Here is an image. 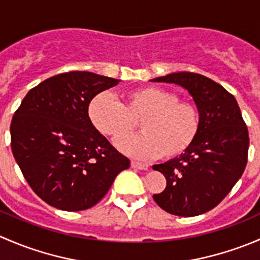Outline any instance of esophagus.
<instances>
[{
  "mask_svg": "<svg viewBox=\"0 0 260 260\" xmlns=\"http://www.w3.org/2000/svg\"><path fill=\"white\" fill-rule=\"evenodd\" d=\"M131 166L133 169H138V170H147L148 169V165L145 164V162H140V161H131Z\"/></svg>",
  "mask_w": 260,
  "mask_h": 260,
  "instance_id": "34e87169",
  "label": "esophagus"
}]
</instances>
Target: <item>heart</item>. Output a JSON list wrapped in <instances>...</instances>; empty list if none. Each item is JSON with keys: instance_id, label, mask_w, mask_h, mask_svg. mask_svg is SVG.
Wrapping results in <instances>:
<instances>
[{"instance_id": "obj_1", "label": "heart", "mask_w": 260, "mask_h": 260, "mask_svg": "<svg viewBox=\"0 0 260 260\" xmlns=\"http://www.w3.org/2000/svg\"><path fill=\"white\" fill-rule=\"evenodd\" d=\"M88 114L94 127L112 140L129 134L141 120L143 134L117 142L120 151L138 158L181 156L195 143L201 127L195 104L159 86L125 91L122 103L101 93L89 103Z\"/></svg>"}]
</instances>
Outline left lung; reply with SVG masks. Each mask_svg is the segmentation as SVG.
Here are the masks:
<instances>
[{"label": "left lung", "mask_w": 260, "mask_h": 260, "mask_svg": "<svg viewBox=\"0 0 260 260\" xmlns=\"http://www.w3.org/2000/svg\"><path fill=\"white\" fill-rule=\"evenodd\" d=\"M152 81L187 89L201 118L195 143L180 157L153 166L167 181L153 200L177 216L204 214L219 205L242 177L248 162V127L234 95L204 75L181 72Z\"/></svg>", "instance_id": "8db88e82"}]
</instances>
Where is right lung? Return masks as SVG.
Masks as SVG:
<instances>
[{"mask_svg": "<svg viewBox=\"0 0 260 260\" xmlns=\"http://www.w3.org/2000/svg\"><path fill=\"white\" fill-rule=\"evenodd\" d=\"M117 84L94 73H62L31 89L15 112L12 153L34 192L50 206L91 208L129 167L88 114L91 99Z\"/></svg>", "mask_w": 260, "mask_h": 260, "instance_id": "add662e5", "label": "right lung"}]
</instances>
